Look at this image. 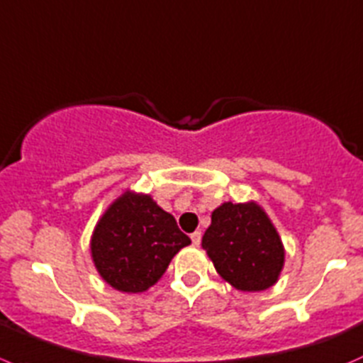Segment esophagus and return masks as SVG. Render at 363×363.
Masks as SVG:
<instances>
[{
    "label": "esophagus",
    "instance_id": "obj_1",
    "mask_svg": "<svg viewBox=\"0 0 363 363\" xmlns=\"http://www.w3.org/2000/svg\"><path fill=\"white\" fill-rule=\"evenodd\" d=\"M201 236H203V233H201V231H194L192 235H190V240H192L194 245H199V243H201Z\"/></svg>",
    "mask_w": 363,
    "mask_h": 363
}]
</instances>
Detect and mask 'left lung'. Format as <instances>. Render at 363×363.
Wrapping results in <instances>:
<instances>
[{"label": "left lung", "instance_id": "8db88e82", "mask_svg": "<svg viewBox=\"0 0 363 363\" xmlns=\"http://www.w3.org/2000/svg\"><path fill=\"white\" fill-rule=\"evenodd\" d=\"M203 249L222 279L242 291H263L277 282L284 247L256 203H224L211 213Z\"/></svg>", "mask_w": 363, "mask_h": 363}]
</instances>
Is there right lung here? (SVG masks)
Returning <instances> with one entry per match:
<instances>
[{
  "label": "right lung",
  "mask_w": 363,
  "mask_h": 363,
  "mask_svg": "<svg viewBox=\"0 0 363 363\" xmlns=\"http://www.w3.org/2000/svg\"><path fill=\"white\" fill-rule=\"evenodd\" d=\"M190 238L150 196L127 192L96 224L91 256L99 274L118 291L141 293L155 284Z\"/></svg>",
  "instance_id": "right-lung-1"
}]
</instances>
